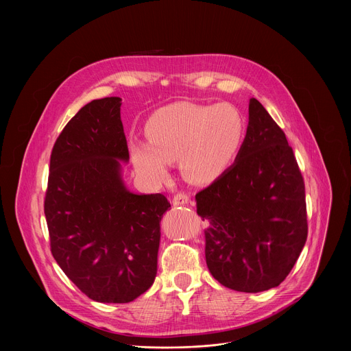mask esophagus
Returning a JSON list of instances; mask_svg holds the SVG:
<instances>
[{"label":"esophagus","instance_id":"34e87169","mask_svg":"<svg viewBox=\"0 0 351 351\" xmlns=\"http://www.w3.org/2000/svg\"><path fill=\"white\" fill-rule=\"evenodd\" d=\"M189 202H190V197L186 193H178L173 195V199H172V203L175 206H184V204H189Z\"/></svg>","mask_w":351,"mask_h":351}]
</instances>
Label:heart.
<instances>
[{
  "label": "heart",
  "instance_id": "obj_1",
  "mask_svg": "<svg viewBox=\"0 0 351 351\" xmlns=\"http://www.w3.org/2000/svg\"><path fill=\"white\" fill-rule=\"evenodd\" d=\"M244 134L243 115L233 104L179 101L149 117L145 125L148 145L133 143L132 158L138 173L154 183L165 180L167 164L178 160L186 179L207 183L230 165Z\"/></svg>",
  "mask_w": 351,
  "mask_h": 351
}]
</instances>
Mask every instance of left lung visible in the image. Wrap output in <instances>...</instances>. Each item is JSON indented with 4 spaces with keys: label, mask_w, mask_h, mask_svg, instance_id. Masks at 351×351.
Masks as SVG:
<instances>
[{
    "label": "left lung",
    "mask_w": 351,
    "mask_h": 351,
    "mask_svg": "<svg viewBox=\"0 0 351 351\" xmlns=\"http://www.w3.org/2000/svg\"><path fill=\"white\" fill-rule=\"evenodd\" d=\"M195 202L207 223V267L221 285L258 293L286 279L307 240L306 187L283 130L258 99H250L234 164Z\"/></svg>",
    "instance_id": "1"
}]
</instances>
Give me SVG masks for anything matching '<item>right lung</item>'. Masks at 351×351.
<instances>
[{
	"label": "right lung",
	"mask_w": 351,
	"mask_h": 351,
	"mask_svg": "<svg viewBox=\"0 0 351 351\" xmlns=\"http://www.w3.org/2000/svg\"><path fill=\"white\" fill-rule=\"evenodd\" d=\"M122 99L86 104L64 128L49 158L44 198L51 253L94 302L129 303L154 283L167 197L130 193L121 176L129 149Z\"/></svg>",
	"instance_id": "add662e5"
}]
</instances>
